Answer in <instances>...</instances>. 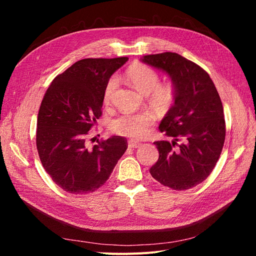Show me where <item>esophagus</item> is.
<instances>
[{
    "mask_svg": "<svg viewBox=\"0 0 256 256\" xmlns=\"http://www.w3.org/2000/svg\"><path fill=\"white\" fill-rule=\"evenodd\" d=\"M141 144L138 143V142H136V141H132V140L128 141V147H129V148H136V147H138Z\"/></svg>",
    "mask_w": 256,
    "mask_h": 256,
    "instance_id": "1",
    "label": "esophagus"
}]
</instances>
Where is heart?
<instances>
[{"mask_svg": "<svg viewBox=\"0 0 256 256\" xmlns=\"http://www.w3.org/2000/svg\"><path fill=\"white\" fill-rule=\"evenodd\" d=\"M127 78L138 92L144 95H150L154 106L166 108L174 100L175 90L173 85L170 83L159 84V74L150 66L144 64L130 66L127 70ZM116 86H118V78L111 76L104 92V104H110ZM154 120V115L150 112L124 114L111 122L110 129L116 134L138 140L148 136Z\"/></svg>", "mask_w": 256, "mask_h": 256, "instance_id": "obj_1", "label": "heart"}]
</instances>
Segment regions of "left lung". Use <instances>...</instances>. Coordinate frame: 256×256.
I'll return each mask as SVG.
<instances>
[{"mask_svg":"<svg viewBox=\"0 0 256 256\" xmlns=\"http://www.w3.org/2000/svg\"><path fill=\"white\" fill-rule=\"evenodd\" d=\"M142 62L168 74L175 90L174 104L159 126L161 132L174 140L154 143L159 159L150 172L174 190L196 187L212 173L226 140L220 96L204 69L180 54H150ZM178 140L183 142L178 144Z\"/></svg>","mask_w":256,"mask_h":256,"instance_id":"1","label":"left lung"}]
</instances>
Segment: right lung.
<instances>
[{"mask_svg": "<svg viewBox=\"0 0 256 256\" xmlns=\"http://www.w3.org/2000/svg\"><path fill=\"white\" fill-rule=\"evenodd\" d=\"M127 60H80L56 76L46 92L37 118V150L46 172L66 192L96 191L127 150V140L120 136L86 144L88 131L102 116L106 85Z\"/></svg>", "mask_w": 256, "mask_h": 256, "instance_id": "right-lung-1", "label": "right lung"}]
</instances>
